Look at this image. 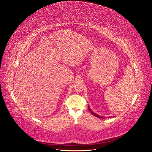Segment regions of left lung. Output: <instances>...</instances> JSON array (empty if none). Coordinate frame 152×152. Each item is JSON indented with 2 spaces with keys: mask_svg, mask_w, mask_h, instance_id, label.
Listing matches in <instances>:
<instances>
[{
  "mask_svg": "<svg viewBox=\"0 0 152 152\" xmlns=\"http://www.w3.org/2000/svg\"><path fill=\"white\" fill-rule=\"evenodd\" d=\"M88 108H89V111H91V113L93 115H94V116H96V117H98V118H104V117H103V116H99V115H97L96 113H95L94 112V111H92V110H91V109L88 107Z\"/></svg>",
  "mask_w": 152,
  "mask_h": 152,
  "instance_id": "left-lung-1",
  "label": "left lung"
}]
</instances>
